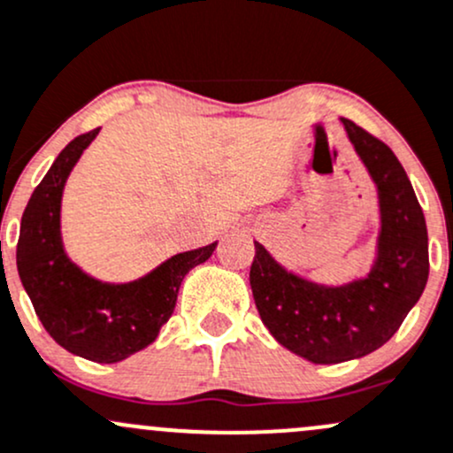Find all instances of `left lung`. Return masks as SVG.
Listing matches in <instances>:
<instances>
[{
  "instance_id": "1",
  "label": "left lung",
  "mask_w": 453,
  "mask_h": 453,
  "mask_svg": "<svg viewBox=\"0 0 453 453\" xmlns=\"http://www.w3.org/2000/svg\"><path fill=\"white\" fill-rule=\"evenodd\" d=\"M378 193V236L369 271L342 284L314 282L280 265L254 241L250 271L260 319L275 341L314 365H336L380 349L399 330L426 288L427 227L397 156L341 119Z\"/></svg>"
}]
</instances>
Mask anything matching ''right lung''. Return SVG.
<instances>
[{"mask_svg":"<svg viewBox=\"0 0 453 453\" xmlns=\"http://www.w3.org/2000/svg\"><path fill=\"white\" fill-rule=\"evenodd\" d=\"M97 134L99 127L71 141L32 193L21 217L17 269L51 339L80 358L112 365L156 341L184 275L211 258L217 241L171 256L130 282H104L80 269L65 250L60 211L66 180Z\"/></svg>","mask_w":453,"mask_h":453,"instance_id":"1","label":"right lung"}]
</instances>
